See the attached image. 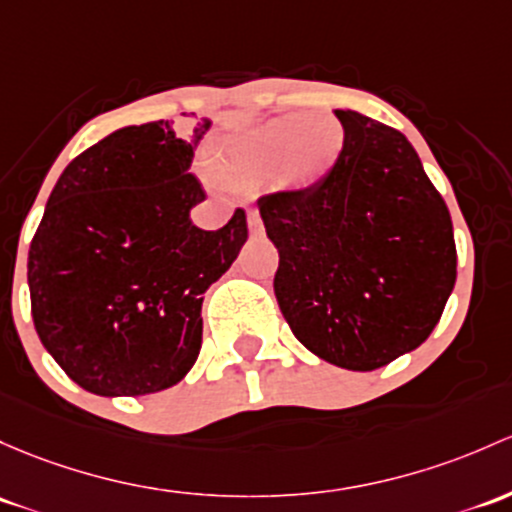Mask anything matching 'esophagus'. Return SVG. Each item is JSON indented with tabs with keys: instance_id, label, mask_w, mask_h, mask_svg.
I'll use <instances>...</instances> for the list:
<instances>
[{
	"instance_id": "1",
	"label": "esophagus",
	"mask_w": 512,
	"mask_h": 512,
	"mask_svg": "<svg viewBox=\"0 0 512 512\" xmlns=\"http://www.w3.org/2000/svg\"><path fill=\"white\" fill-rule=\"evenodd\" d=\"M247 228H250L252 235H260L262 233V218L257 211H247Z\"/></svg>"
}]
</instances>
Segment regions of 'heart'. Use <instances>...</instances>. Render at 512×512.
Masks as SVG:
<instances>
[{
  "mask_svg": "<svg viewBox=\"0 0 512 512\" xmlns=\"http://www.w3.org/2000/svg\"><path fill=\"white\" fill-rule=\"evenodd\" d=\"M343 147L346 132L336 117H277L225 144L211 166L230 188H257L282 176L294 186H316L338 164Z\"/></svg>",
  "mask_w": 512,
  "mask_h": 512,
  "instance_id": "heart-1",
  "label": "heart"
}]
</instances>
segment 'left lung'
Here are the masks:
<instances>
[{"label":"left lung","instance_id":"1","mask_svg":"<svg viewBox=\"0 0 512 512\" xmlns=\"http://www.w3.org/2000/svg\"><path fill=\"white\" fill-rule=\"evenodd\" d=\"M346 147L321 184L257 201L274 297L326 363L375 370L422 346L456 282L454 225L407 137L336 110Z\"/></svg>","mask_w":512,"mask_h":512}]
</instances>
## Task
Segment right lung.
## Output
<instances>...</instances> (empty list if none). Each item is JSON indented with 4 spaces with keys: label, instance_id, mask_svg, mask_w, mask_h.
I'll use <instances>...</instances> for the list:
<instances>
[{
    "label": "right lung",
    "instance_id": "right-lung-1",
    "mask_svg": "<svg viewBox=\"0 0 512 512\" xmlns=\"http://www.w3.org/2000/svg\"><path fill=\"white\" fill-rule=\"evenodd\" d=\"M208 127L117 129L48 196L29 247L31 316L43 348L93 395L166 390L196 363L203 294L247 240L242 208L218 230L188 218L206 198L188 169Z\"/></svg>",
    "mask_w": 512,
    "mask_h": 512
}]
</instances>
